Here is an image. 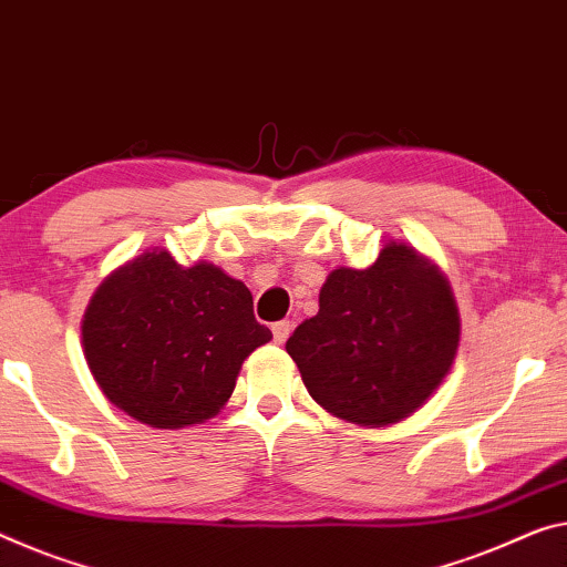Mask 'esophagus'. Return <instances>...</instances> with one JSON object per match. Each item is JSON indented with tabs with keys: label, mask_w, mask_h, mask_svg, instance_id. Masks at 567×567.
Wrapping results in <instances>:
<instances>
[{
	"label": "esophagus",
	"mask_w": 567,
	"mask_h": 567,
	"mask_svg": "<svg viewBox=\"0 0 567 567\" xmlns=\"http://www.w3.org/2000/svg\"><path fill=\"white\" fill-rule=\"evenodd\" d=\"M274 329V342L276 344H284L286 339H289V334H291V321H276V324L271 327Z\"/></svg>",
	"instance_id": "obj_1"
}]
</instances>
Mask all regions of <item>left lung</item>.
I'll list each match as a JSON object with an SVG mask.
<instances>
[{"mask_svg": "<svg viewBox=\"0 0 567 567\" xmlns=\"http://www.w3.org/2000/svg\"><path fill=\"white\" fill-rule=\"evenodd\" d=\"M458 309L446 278L413 248H382L364 271L337 268L317 317L286 342L309 395L344 421L388 425L417 411L446 378Z\"/></svg>", "mask_w": 567, "mask_h": 567, "instance_id": "8db88e82", "label": "left lung"}]
</instances>
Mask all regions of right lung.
<instances>
[{"mask_svg": "<svg viewBox=\"0 0 567 567\" xmlns=\"http://www.w3.org/2000/svg\"><path fill=\"white\" fill-rule=\"evenodd\" d=\"M246 284L213 264L179 266L150 250L99 286L83 352L113 405L154 429L203 423L233 395L240 364L271 342Z\"/></svg>", "mask_w": 567, "mask_h": 567, "instance_id": "1", "label": "right lung"}]
</instances>
